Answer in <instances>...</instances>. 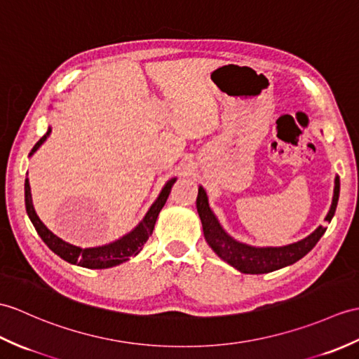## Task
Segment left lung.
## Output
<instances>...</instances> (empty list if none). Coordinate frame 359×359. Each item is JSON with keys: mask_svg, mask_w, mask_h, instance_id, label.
<instances>
[{"mask_svg": "<svg viewBox=\"0 0 359 359\" xmlns=\"http://www.w3.org/2000/svg\"><path fill=\"white\" fill-rule=\"evenodd\" d=\"M339 198V177H335V187H333V197L330 210L326 215L327 223L335 215L337 205ZM197 212L202 220L203 236L206 243L211 246L212 251L217 254L223 262L231 264L232 268L243 273H268L281 268H286L297 263L299 258H303L307 252H311L313 246L318 243V240L326 232V226H318L312 234L303 240H298L295 243L285 246H252L231 237L223 229L219 219L212 212L208 194L203 187H198L197 194Z\"/></svg>", "mask_w": 359, "mask_h": 359, "instance_id": "obj_1", "label": "left lung"}]
</instances>
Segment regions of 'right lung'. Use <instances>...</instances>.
<instances>
[{"label": "right lung", "mask_w": 359, "mask_h": 359, "mask_svg": "<svg viewBox=\"0 0 359 359\" xmlns=\"http://www.w3.org/2000/svg\"><path fill=\"white\" fill-rule=\"evenodd\" d=\"M50 133H52V127L47 128L46 135L36 142L35 147L32 148L29 157L38 151V148L43 145L47 140V137L50 136ZM176 180L177 177H172L165 183L159 196H157V198L154 200V203L149 206V210L147 211L145 217L142 219L139 224H136L128 234H125L121 238L111 241V243L95 246V248H79V246L67 243V241H64L62 238L55 236L53 232L50 231L43 222H41L35 208H33L30 183L27 177H26V182H24V200H26L27 215L33 226H35L38 236L43 238L44 243L52 249L56 255H60L62 260L69 262L70 264L81 266V268L107 269V268H113V266L128 262L131 257H136L142 251V248H144V245L147 243L148 237L153 234L157 215H159L161 210L163 208L166 198H168L171 193V187L174 185V182Z\"/></svg>", "instance_id": "right-lung-1"}]
</instances>
